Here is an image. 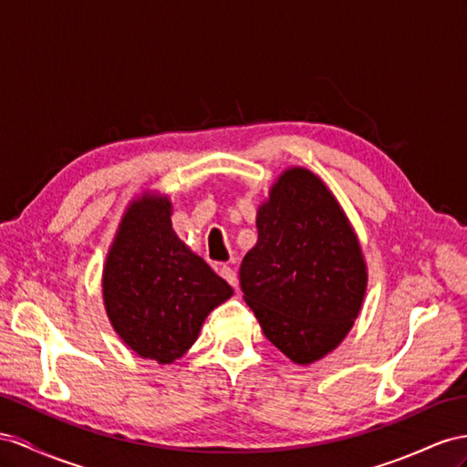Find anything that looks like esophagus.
Instances as JSON below:
<instances>
[{"label": "esophagus", "mask_w": 467, "mask_h": 467, "mask_svg": "<svg viewBox=\"0 0 467 467\" xmlns=\"http://www.w3.org/2000/svg\"><path fill=\"white\" fill-rule=\"evenodd\" d=\"M219 274H221V276H223L226 282H229V284L233 285V288H236V285H238V276H236V272H234L231 266H223V268L219 270Z\"/></svg>", "instance_id": "obj_1"}]
</instances>
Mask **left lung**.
Returning a JSON list of instances; mask_svg holds the SVG:
<instances>
[{"instance_id":"left-lung-1","label":"left lung","mask_w":467,"mask_h":467,"mask_svg":"<svg viewBox=\"0 0 467 467\" xmlns=\"http://www.w3.org/2000/svg\"><path fill=\"white\" fill-rule=\"evenodd\" d=\"M258 241L241 288L266 339L297 365L333 351L353 327L367 265L349 219L327 185L290 167L256 213Z\"/></svg>"}]
</instances>
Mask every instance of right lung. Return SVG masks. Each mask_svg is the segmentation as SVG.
<instances>
[{
	"instance_id": "right-lung-1",
	"label": "right lung",
	"mask_w": 467,
	"mask_h": 467,
	"mask_svg": "<svg viewBox=\"0 0 467 467\" xmlns=\"http://www.w3.org/2000/svg\"><path fill=\"white\" fill-rule=\"evenodd\" d=\"M106 314L131 351L173 363L233 288L171 229V202L143 193L119 221L102 274Z\"/></svg>"
}]
</instances>
